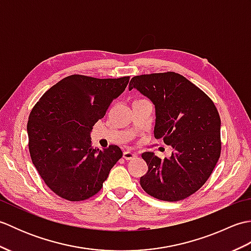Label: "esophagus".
Listing matches in <instances>:
<instances>
[{
  "label": "esophagus",
  "instance_id": "obj_1",
  "mask_svg": "<svg viewBox=\"0 0 251 251\" xmlns=\"http://www.w3.org/2000/svg\"><path fill=\"white\" fill-rule=\"evenodd\" d=\"M137 156V154L132 153L130 151H124V153H123V157H124L125 159H127V161H130V159L135 158Z\"/></svg>",
  "mask_w": 251,
  "mask_h": 251
}]
</instances>
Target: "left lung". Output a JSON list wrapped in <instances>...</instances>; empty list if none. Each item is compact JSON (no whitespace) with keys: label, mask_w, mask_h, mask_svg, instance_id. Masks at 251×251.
<instances>
[{"label":"left lung","mask_w":251,"mask_h":251,"mask_svg":"<svg viewBox=\"0 0 251 251\" xmlns=\"http://www.w3.org/2000/svg\"><path fill=\"white\" fill-rule=\"evenodd\" d=\"M136 88L155 105L154 137L172 146L169 158L142 153L148 173L140 185L149 195L166 201L189 197L205 184L221 153V120L215 103L179 73L137 75Z\"/></svg>","instance_id":"1"}]
</instances>
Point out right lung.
<instances>
[{
  "label": "right lung",
  "mask_w": 251,
  "mask_h": 251,
  "mask_svg": "<svg viewBox=\"0 0 251 251\" xmlns=\"http://www.w3.org/2000/svg\"><path fill=\"white\" fill-rule=\"evenodd\" d=\"M128 82L129 76L73 74L50 87L33 106L26 125L30 156L58 196L79 201L97 194L123 156L117 146L94 149L89 136Z\"/></svg>",
  "instance_id": "obj_1"
}]
</instances>
